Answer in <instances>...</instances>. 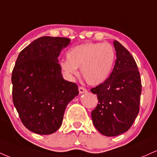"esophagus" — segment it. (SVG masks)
<instances>
[{"mask_svg": "<svg viewBox=\"0 0 157 157\" xmlns=\"http://www.w3.org/2000/svg\"><path fill=\"white\" fill-rule=\"evenodd\" d=\"M78 91H79V93H80V94H83V93L87 92V90H86L85 88H84L82 87H78Z\"/></svg>", "mask_w": 157, "mask_h": 157, "instance_id": "obj_1", "label": "esophagus"}]
</instances>
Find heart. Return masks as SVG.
Segmentation results:
<instances>
[{"label": "heart", "mask_w": 157, "mask_h": 157, "mask_svg": "<svg viewBox=\"0 0 157 157\" xmlns=\"http://www.w3.org/2000/svg\"><path fill=\"white\" fill-rule=\"evenodd\" d=\"M67 59L59 67L69 78L78 74V68L84 80L90 85H98L107 81L112 73L116 51L107 43H84L74 46L67 52Z\"/></svg>", "instance_id": "heart-1"}]
</instances>
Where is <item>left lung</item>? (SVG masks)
Wrapping results in <instances>:
<instances>
[{
	"label": "left lung",
	"instance_id": "obj_1",
	"mask_svg": "<svg viewBox=\"0 0 157 157\" xmlns=\"http://www.w3.org/2000/svg\"><path fill=\"white\" fill-rule=\"evenodd\" d=\"M117 60L109 78L90 91L97 95V107L91 113L93 124L101 134L115 136L128 131L140 110V74L131 54L113 40Z\"/></svg>",
	"mask_w": 157,
	"mask_h": 157
}]
</instances>
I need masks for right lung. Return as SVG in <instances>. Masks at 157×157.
<instances>
[{"mask_svg":"<svg viewBox=\"0 0 157 157\" xmlns=\"http://www.w3.org/2000/svg\"><path fill=\"white\" fill-rule=\"evenodd\" d=\"M70 39L43 36L19 53L12 70V100L28 130L40 135L55 133L65 109L78 95L76 84L64 80L59 56Z\"/></svg>","mask_w":157,"mask_h":157,"instance_id":"obj_1","label":"right lung"}]
</instances>
